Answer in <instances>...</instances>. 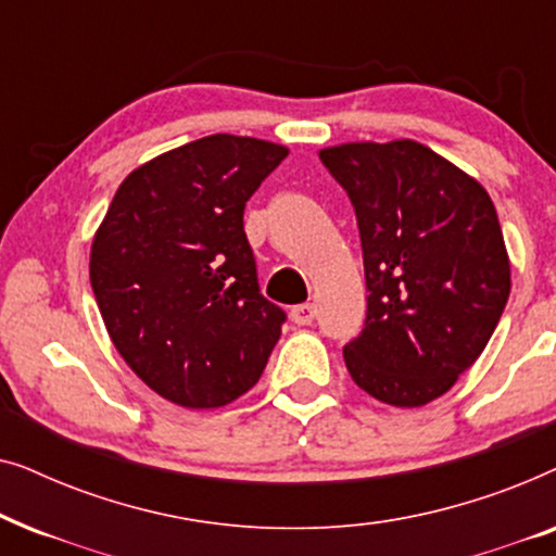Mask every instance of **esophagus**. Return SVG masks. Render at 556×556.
<instances>
[{"label": "esophagus", "instance_id": "1", "mask_svg": "<svg viewBox=\"0 0 556 556\" xmlns=\"http://www.w3.org/2000/svg\"><path fill=\"white\" fill-rule=\"evenodd\" d=\"M291 318L299 326H308L316 318V306H314V303H301V306H293Z\"/></svg>", "mask_w": 556, "mask_h": 556}]
</instances>
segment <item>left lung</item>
Segmentation results:
<instances>
[{
  "instance_id": "left-lung-1",
  "label": "left lung",
  "mask_w": 556,
  "mask_h": 556,
  "mask_svg": "<svg viewBox=\"0 0 556 556\" xmlns=\"http://www.w3.org/2000/svg\"><path fill=\"white\" fill-rule=\"evenodd\" d=\"M359 225L367 321L349 375L392 407L438 400L489 344L511 293L504 232L481 181L413 139L318 151Z\"/></svg>"
}]
</instances>
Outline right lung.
<instances>
[{
    "label": "right lung",
    "instance_id": "add662e5",
    "mask_svg": "<svg viewBox=\"0 0 556 556\" xmlns=\"http://www.w3.org/2000/svg\"><path fill=\"white\" fill-rule=\"evenodd\" d=\"M288 156L215 134L121 181L90 245L105 331L143 384L189 409L225 407L261 379L286 314L257 288L242 212Z\"/></svg>",
    "mask_w": 556,
    "mask_h": 556
}]
</instances>
